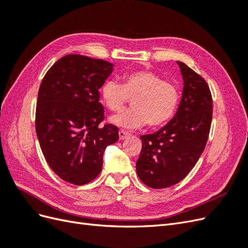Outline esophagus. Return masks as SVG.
Masks as SVG:
<instances>
[{
  "label": "esophagus",
  "mask_w": 248,
  "mask_h": 248,
  "mask_svg": "<svg viewBox=\"0 0 248 248\" xmlns=\"http://www.w3.org/2000/svg\"><path fill=\"white\" fill-rule=\"evenodd\" d=\"M129 136H130V133L126 132V131H124V130H120V131H119V139L121 140L127 139Z\"/></svg>",
  "instance_id": "34e87169"
}]
</instances>
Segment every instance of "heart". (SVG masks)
<instances>
[{
	"instance_id": "1",
	"label": "heart",
	"mask_w": 248,
	"mask_h": 248,
	"mask_svg": "<svg viewBox=\"0 0 248 248\" xmlns=\"http://www.w3.org/2000/svg\"><path fill=\"white\" fill-rule=\"evenodd\" d=\"M101 96L111 111H120L128 98L133 99L132 108L110 117L109 122L124 129H136L148 123L158 127L169 122L177 110L180 91L175 82L162 79L160 74L140 70L126 74L124 84L115 79L104 82Z\"/></svg>"
}]
</instances>
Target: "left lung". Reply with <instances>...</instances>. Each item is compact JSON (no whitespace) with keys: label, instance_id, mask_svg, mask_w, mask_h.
I'll return each mask as SVG.
<instances>
[{"label":"left lung","instance_id":"8db88e82","mask_svg":"<svg viewBox=\"0 0 248 248\" xmlns=\"http://www.w3.org/2000/svg\"><path fill=\"white\" fill-rule=\"evenodd\" d=\"M177 64L183 78L181 101L167 125L140 137L142 148L136 166L139 178L156 189L179 183L196 166L212 121V96L206 80L183 62Z\"/></svg>","mask_w":248,"mask_h":248}]
</instances>
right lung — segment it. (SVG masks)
Listing matches in <instances>:
<instances>
[{
  "label": "right lung",
  "mask_w": 248,
  "mask_h": 248,
  "mask_svg": "<svg viewBox=\"0 0 248 248\" xmlns=\"http://www.w3.org/2000/svg\"><path fill=\"white\" fill-rule=\"evenodd\" d=\"M114 64L67 55L44 76L36 107V133L50 169L64 181L84 185L102 169L103 153L119 140L118 127L107 124L99 89Z\"/></svg>",
  "instance_id": "add662e5"
}]
</instances>
